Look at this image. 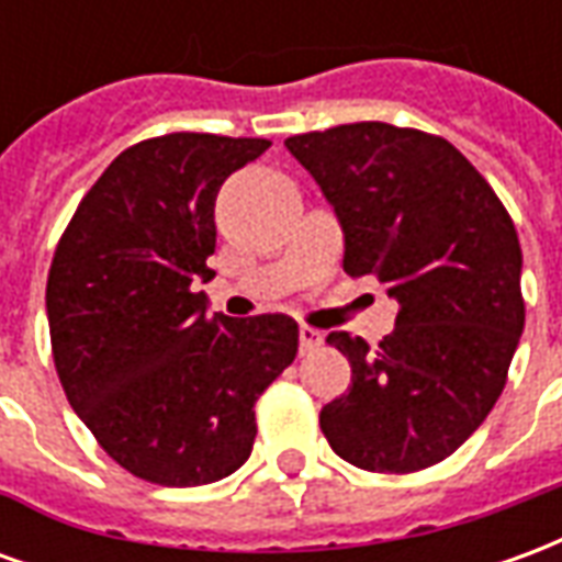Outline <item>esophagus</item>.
I'll return each instance as SVG.
<instances>
[{
    "mask_svg": "<svg viewBox=\"0 0 562 562\" xmlns=\"http://www.w3.org/2000/svg\"><path fill=\"white\" fill-rule=\"evenodd\" d=\"M297 340H301V352L306 355V352H316L318 346L325 342V337H322V330L301 325V328H297Z\"/></svg>",
    "mask_w": 562,
    "mask_h": 562,
    "instance_id": "1",
    "label": "esophagus"
}]
</instances>
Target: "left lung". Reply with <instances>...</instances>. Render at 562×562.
I'll use <instances>...</instances> for the list:
<instances>
[{
    "instance_id": "left-lung-1",
    "label": "left lung",
    "mask_w": 562,
    "mask_h": 562,
    "mask_svg": "<svg viewBox=\"0 0 562 562\" xmlns=\"http://www.w3.org/2000/svg\"><path fill=\"white\" fill-rule=\"evenodd\" d=\"M342 228V270L373 273L401 304L370 349L328 334L352 385L322 415L358 470L415 472L458 451L503 394L520 330V244L506 207L446 138L389 123L285 140Z\"/></svg>"
}]
</instances>
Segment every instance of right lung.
<instances>
[{"instance_id": "1", "label": "right lung", "mask_w": 562, "mask_h": 562, "mask_svg": "<svg viewBox=\"0 0 562 562\" xmlns=\"http://www.w3.org/2000/svg\"><path fill=\"white\" fill-rule=\"evenodd\" d=\"M270 140L177 132L120 153L80 201L47 277L59 382L99 446L144 482L240 470L256 401L297 355L289 316H210L220 186Z\"/></svg>"}]
</instances>
